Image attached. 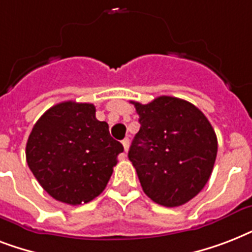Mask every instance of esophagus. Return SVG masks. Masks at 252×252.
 Returning <instances> with one entry per match:
<instances>
[{"label":"esophagus","instance_id":"obj_1","mask_svg":"<svg viewBox=\"0 0 252 252\" xmlns=\"http://www.w3.org/2000/svg\"><path fill=\"white\" fill-rule=\"evenodd\" d=\"M123 146H124V150L126 152H128V149H129V145H130V141H129V138H124L122 141Z\"/></svg>","mask_w":252,"mask_h":252}]
</instances>
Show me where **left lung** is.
I'll use <instances>...</instances> for the list:
<instances>
[{
	"label": "left lung",
	"instance_id": "obj_1",
	"mask_svg": "<svg viewBox=\"0 0 252 252\" xmlns=\"http://www.w3.org/2000/svg\"><path fill=\"white\" fill-rule=\"evenodd\" d=\"M132 103L141 126L128 158L142 189L163 207L188 203L211 178L217 157L215 129L197 107L183 99L162 95L148 104Z\"/></svg>",
	"mask_w": 252,
	"mask_h": 252
}]
</instances>
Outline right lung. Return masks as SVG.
Masks as SVG:
<instances>
[{"mask_svg":"<svg viewBox=\"0 0 252 252\" xmlns=\"http://www.w3.org/2000/svg\"><path fill=\"white\" fill-rule=\"evenodd\" d=\"M123 150L108 124L95 118L94 104L68 100L51 107L35 123L26 159L53 199L80 205L102 193Z\"/></svg>","mask_w":252,"mask_h":252,"instance_id":"obj_1","label":"right lung"}]
</instances>
